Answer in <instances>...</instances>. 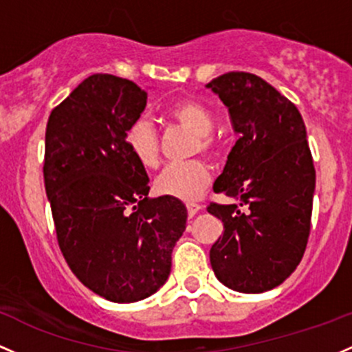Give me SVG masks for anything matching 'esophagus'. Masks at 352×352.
I'll list each match as a JSON object with an SVG mask.
<instances>
[{
	"label": "esophagus",
	"mask_w": 352,
	"mask_h": 352,
	"mask_svg": "<svg viewBox=\"0 0 352 352\" xmlns=\"http://www.w3.org/2000/svg\"><path fill=\"white\" fill-rule=\"evenodd\" d=\"M202 210V206H199V204L195 202H188L187 204V212H188V217H194V215L199 214V212Z\"/></svg>",
	"instance_id": "1"
}]
</instances>
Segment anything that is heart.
<instances>
[{"instance_id": "heart-1", "label": "heart", "mask_w": 352, "mask_h": 352, "mask_svg": "<svg viewBox=\"0 0 352 352\" xmlns=\"http://www.w3.org/2000/svg\"><path fill=\"white\" fill-rule=\"evenodd\" d=\"M170 118L194 132L199 137L200 148L212 152L214 144L208 138L214 129V117L206 105L195 100H182L170 107ZM125 145L129 152L137 158L138 164L146 168L157 167L160 158L157 130L146 118L135 120L125 132ZM210 170L204 162H187L172 164L158 173L155 179V190L160 195L173 197L180 200H194L202 194L210 184Z\"/></svg>"}]
</instances>
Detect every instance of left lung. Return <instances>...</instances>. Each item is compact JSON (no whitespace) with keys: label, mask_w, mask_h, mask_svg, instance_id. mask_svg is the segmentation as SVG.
<instances>
[{"label":"left lung","mask_w":352,"mask_h":352,"mask_svg":"<svg viewBox=\"0 0 352 352\" xmlns=\"http://www.w3.org/2000/svg\"><path fill=\"white\" fill-rule=\"evenodd\" d=\"M206 87L239 135L214 184L239 204L207 207L223 223L210 264L223 285L258 294L283 284L307 245L316 170L306 125L294 103L252 73H226Z\"/></svg>","instance_id":"obj_1"}]
</instances>
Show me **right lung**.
<instances>
[{"mask_svg": "<svg viewBox=\"0 0 352 352\" xmlns=\"http://www.w3.org/2000/svg\"><path fill=\"white\" fill-rule=\"evenodd\" d=\"M145 105L146 91L130 80L91 75L46 123L43 177L58 244L80 283L118 304L165 284L187 223L179 199H150L145 167L125 145Z\"/></svg>", "mask_w": 352, "mask_h": 352, "instance_id": "obj_1", "label": "right lung"}]
</instances>
